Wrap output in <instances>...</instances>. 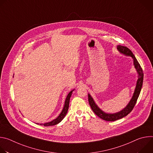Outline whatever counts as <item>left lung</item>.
<instances>
[{"label":"left lung","instance_id":"8db88e82","mask_svg":"<svg viewBox=\"0 0 153 153\" xmlns=\"http://www.w3.org/2000/svg\"><path fill=\"white\" fill-rule=\"evenodd\" d=\"M117 49L121 54H124L126 56H130L133 58L134 67L136 68V71L138 74V76H137L138 79L136 82V88H135L133 95L132 96V98L131 99L128 105L123 109H122L121 111L117 113H107L104 112L97 105V104L95 103L91 96L90 94H88V102L92 109V110L98 117H99L100 118L106 121H115L118 119H122L125 117L126 116H127L131 111L133 110L134 105L136 103L137 100L139 96L142 87L143 80V73L142 69L140 67V64L139 63L137 60L136 59L134 55L132 53V51L129 49H128L127 47L124 46H121V45H117Z\"/></svg>","mask_w":153,"mask_h":153}]
</instances>
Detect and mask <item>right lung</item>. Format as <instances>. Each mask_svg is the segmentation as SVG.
<instances>
[{
    "mask_svg": "<svg viewBox=\"0 0 153 153\" xmlns=\"http://www.w3.org/2000/svg\"><path fill=\"white\" fill-rule=\"evenodd\" d=\"M14 77V76H13ZM74 90L71 91L68 94L67 96L66 99H65V103H64V106L62 109V111H61L60 114L57 117V118H56L55 119L53 120L51 122H47V123H37V124H40V125H43L45 126H53V125H55L58 124L59 122H60L65 117V116H66L67 111L68 110V108H69V103H70V97L72 95V93Z\"/></svg>",
    "mask_w": 153,
    "mask_h": 153,
    "instance_id": "obj_1",
    "label": "right lung"
}]
</instances>
